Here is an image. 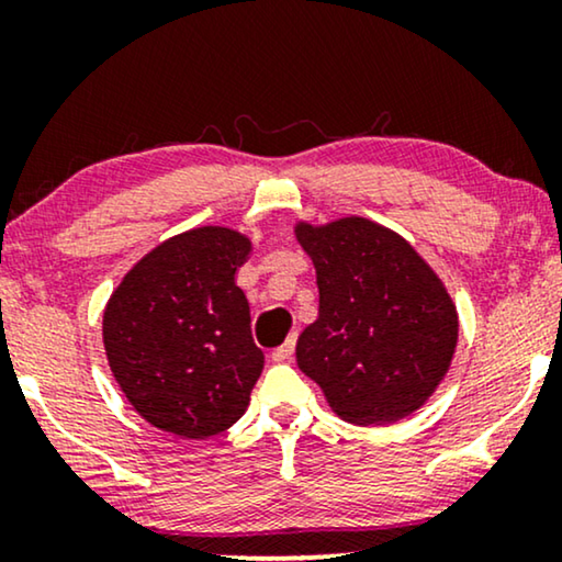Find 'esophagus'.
I'll use <instances>...</instances> for the list:
<instances>
[{
	"instance_id": "esophagus-1",
	"label": "esophagus",
	"mask_w": 562,
	"mask_h": 562,
	"mask_svg": "<svg viewBox=\"0 0 562 562\" xmlns=\"http://www.w3.org/2000/svg\"><path fill=\"white\" fill-rule=\"evenodd\" d=\"M294 348H296V337H289V340L283 342L281 348L273 350L271 358L276 360V363H283V360H289L291 356H294Z\"/></svg>"
}]
</instances>
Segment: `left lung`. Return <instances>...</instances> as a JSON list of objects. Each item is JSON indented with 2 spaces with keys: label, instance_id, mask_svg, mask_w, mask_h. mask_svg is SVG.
Listing matches in <instances>:
<instances>
[{
  "label": "left lung",
  "instance_id": "obj_1",
  "mask_svg": "<svg viewBox=\"0 0 562 562\" xmlns=\"http://www.w3.org/2000/svg\"><path fill=\"white\" fill-rule=\"evenodd\" d=\"M317 268L319 317L296 363L350 425H391L432 396L458 342L442 281L402 235L363 217L296 225Z\"/></svg>",
  "mask_w": 562,
  "mask_h": 562
}]
</instances>
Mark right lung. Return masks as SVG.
<instances>
[{
  "label": "right lung",
  "instance_id": "add662e5",
  "mask_svg": "<svg viewBox=\"0 0 562 562\" xmlns=\"http://www.w3.org/2000/svg\"><path fill=\"white\" fill-rule=\"evenodd\" d=\"M250 240L227 227H196L135 263L104 310L110 368L145 422L204 440L248 409L263 371L250 306L235 271Z\"/></svg>",
  "mask_w": 562,
  "mask_h": 562
}]
</instances>
